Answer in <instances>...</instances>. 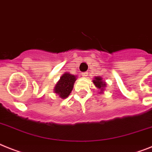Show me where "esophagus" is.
<instances>
[{
    "instance_id": "34e87169",
    "label": "esophagus",
    "mask_w": 152,
    "mask_h": 152,
    "mask_svg": "<svg viewBox=\"0 0 152 152\" xmlns=\"http://www.w3.org/2000/svg\"><path fill=\"white\" fill-rule=\"evenodd\" d=\"M88 76V72H84L82 73L83 77H86Z\"/></svg>"
}]
</instances>
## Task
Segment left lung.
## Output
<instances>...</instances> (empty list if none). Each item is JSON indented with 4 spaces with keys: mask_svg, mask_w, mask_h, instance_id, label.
I'll list each match as a JSON object with an SVG mask.
<instances>
[{
    "mask_svg": "<svg viewBox=\"0 0 152 152\" xmlns=\"http://www.w3.org/2000/svg\"><path fill=\"white\" fill-rule=\"evenodd\" d=\"M94 83L95 84V86L98 88L100 89V90H104V88L106 86V84L104 81H102V79L100 77H96L95 80H94Z\"/></svg>",
    "mask_w": 152,
    "mask_h": 152,
    "instance_id": "obj_1",
    "label": "left lung"
}]
</instances>
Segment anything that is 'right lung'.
<instances>
[{
	"instance_id": "obj_1",
	"label": "right lung",
	"mask_w": 152,
	"mask_h": 152,
	"mask_svg": "<svg viewBox=\"0 0 152 152\" xmlns=\"http://www.w3.org/2000/svg\"><path fill=\"white\" fill-rule=\"evenodd\" d=\"M76 76L69 73L63 74L59 81L56 85L54 90L56 94L59 96V97L64 99L70 94L73 88L74 82L76 81Z\"/></svg>"
}]
</instances>
